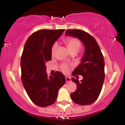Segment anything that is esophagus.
<instances>
[{
	"mask_svg": "<svg viewBox=\"0 0 125 125\" xmlns=\"http://www.w3.org/2000/svg\"><path fill=\"white\" fill-rule=\"evenodd\" d=\"M65 79H66V82L67 83L70 82L71 81V78L69 77H65Z\"/></svg>",
	"mask_w": 125,
	"mask_h": 125,
	"instance_id": "esophagus-1",
	"label": "esophagus"
}]
</instances>
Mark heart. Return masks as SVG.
<instances>
[{"label": "heart", "instance_id": "heart-1", "mask_svg": "<svg viewBox=\"0 0 125 125\" xmlns=\"http://www.w3.org/2000/svg\"><path fill=\"white\" fill-rule=\"evenodd\" d=\"M64 43L66 45V47L68 49L70 52L72 51H77L80 48L81 44H80V41L78 39L73 37H70V38L66 39L64 40ZM58 47L57 43H54L52 45V48H51V53L52 55L55 54L57 49ZM61 70L64 73H67L69 71V67L66 64H63L61 66Z\"/></svg>", "mask_w": 125, "mask_h": 125}]
</instances>
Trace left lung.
<instances>
[{
    "label": "left lung",
    "mask_w": 125,
    "mask_h": 125,
    "mask_svg": "<svg viewBox=\"0 0 125 125\" xmlns=\"http://www.w3.org/2000/svg\"><path fill=\"white\" fill-rule=\"evenodd\" d=\"M66 36L77 37L85 46V52L81 63L72 73L76 79L71 78L77 85L76 91L71 94L74 103L80 105H88L99 97L104 79V62L100 47L95 39L88 32L80 30H68ZM77 75L83 76L79 81Z\"/></svg>",
    "instance_id": "left-lung-1"
}]
</instances>
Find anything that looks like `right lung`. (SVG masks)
Returning a JSON list of instances; mask_svg holds the SVG:
<instances>
[{"instance_id": "add662e5", "label": "right lung", "mask_w": 125, "mask_h": 125, "mask_svg": "<svg viewBox=\"0 0 125 125\" xmlns=\"http://www.w3.org/2000/svg\"><path fill=\"white\" fill-rule=\"evenodd\" d=\"M65 30H41L26 40L21 57L22 83L31 101L40 107L55 103L58 91L65 83V77L59 71L47 75L46 62L51 60L52 45Z\"/></svg>"}]
</instances>
